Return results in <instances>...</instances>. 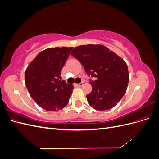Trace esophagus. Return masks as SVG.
I'll return each mask as SVG.
<instances>
[{"mask_svg": "<svg viewBox=\"0 0 159 159\" xmlns=\"http://www.w3.org/2000/svg\"><path fill=\"white\" fill-rule=\"evenodd\" d=\"M76 85H77V86H78V87H81V86L83 85V83H80V84H76Z\"/></svg>", "mask_w": 159, "mask_h": 159, "instance_id": "obj_1", "label": "esophagus"}]
</instances>
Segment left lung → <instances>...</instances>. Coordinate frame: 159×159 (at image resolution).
Returning <instances> with one entry per match:
<instances>
[{
	"mask_svg": "<svg viewBox=\"0 0 159 159\" xmlns=\"http://www.w3.org/2000/svg\"><path fill=\"white\" fill-rule=\"evenodd\" d=\"M71 54L84 67L92 91L87 95L91 107L99 111L114 107L126 92L129 76L127 64L107 47L88 44L75 47Z\"/></svg>",
	"mask_w": 159,
	"mask_h": 159,
	"instance_id": "left-lung-1",
	"label": "left lung"
}]
</instances>
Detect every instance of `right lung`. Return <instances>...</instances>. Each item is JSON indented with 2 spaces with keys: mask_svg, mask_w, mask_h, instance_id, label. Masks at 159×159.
Wrapping results in <instances>:
<instances>
[{
  "mask_svg": "<svg viewBox=\"0 0 159 159\" xmlns=\"http://www.w3.org/2000/svg\"><path fill=\"white\" fill-rule=\"evenodd\" d=\"M72 49V47L47 48L40 52L27 67L25 84L28 92L46 111L60 110L69 102L74 86L60 80V75Z\"/></svg>",
  "mask_w": 159,
  "mask_h": 159,
  "instance_id": "obj_1",
  "label": "right lung"
}]
</instances>
